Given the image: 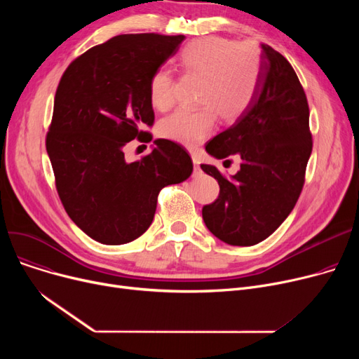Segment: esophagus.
Returning a JSON list of instances; mask_svg holds the SVG:
<instances>
[{
  "mask_svg": "<svg viewBox=\"0 0 359 359\" xmlns=\"http://www.w3.org/2000/svg\"><path fill=\"white\" fill-rule=\"evenodd\" d=\"M192 161H194V176H201L202 170L199 167V158L195 154H192Z\"/></svg>",
  "mask_w": 359,
  "mask_h": 359,
  "instance_id": "34e87169",
  "label": "esophagus"
}]
</instances>
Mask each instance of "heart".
<instances>
[{"label": "heart", "mask_w": 359, "mask_h": 359, "mask_svg": "<svg viewBox=\"0 0 359 359\" xmlns=\"http://www.w3.org/2000/svg\"><path fill=\"white\" fill-rule=\"evenodd\" d=\"M177 65L183 74L202 79L201 107L176 110L160 122L158 134L187 148H195L212 134L217 116L229 123L238 121L250 109L262 77V53L256 45L218 36L186 43L177 55ZM148 91L154 109L168 110L176 100L173 74L157 69Z\"/></svg>", "instance_id": "1"}]
</instances>
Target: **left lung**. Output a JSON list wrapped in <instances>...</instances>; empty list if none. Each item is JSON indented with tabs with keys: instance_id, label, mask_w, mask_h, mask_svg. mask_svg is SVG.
<instances>
[{
	"instance_id": "1",
	"label": "left lung",
	"mask_w": 359,
	"mask_h": 359,
	"mask_svg": "<svg viewBox=\"0 0 359 359\" xmlns=\"http://www.w3.org/2000/svg\"><path fill=\"white\" fill-rule=\"evenodd\" d=\"M310 109L303 86L285 56L262 45V77L250 109L205 149L215 158L238 156L229 179L215 165L201 164L217 179L218 198L202 208L208 230L231 246H253L285 221L306 182L313 149Z\"/></svg>"
}]
</instances>
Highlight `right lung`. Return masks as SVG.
<instances>
[{
  "label": "right lung",
  "mask_w": 359,
  "mask_h": 359,
  "mask_svg": "<svg viewBox=\"0 0 359 359\" xmlns=\"http://www.w3.org/2000/svg\"><path fill=\"white\" fill-rule=\"evenodd\" d=\"M184 41L183 34H119L75 58L55 93L46 151L69 218L103 244H125L153 222L164 186L192 175L184 147L170 140L129 163L123 148L149 142L154 123L149 79Z\"/></svg>",
  "instance_id": "1"
}]
</instances>
